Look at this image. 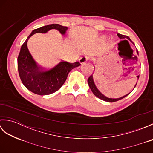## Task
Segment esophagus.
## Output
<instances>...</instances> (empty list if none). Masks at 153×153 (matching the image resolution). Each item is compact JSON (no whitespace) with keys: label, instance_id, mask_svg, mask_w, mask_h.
Segmentation results:
<instances>
[{"label":"esophagus","instance_id":"34e87169","mask_svg":"<svg viewBox=\"0 0 153 153\" xmlns=\"http://www.w3.org/2000/svg\"><path fill=\"white\" fill-rule=\"evenodd\" d=\"M89 56H82V58H80V59H79V62L82 64H85V63H86L87 61H88V60H89Z\"/></svg>","mask_w":153,"mask_h":153}]
</instances>
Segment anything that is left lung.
<instances>
[{"mask_svg": "<svg viewBox=\"0 0 153 153\" xmlns=\"http://www.w3.org/2000/svg\"><path fill=\"white\" fill-rule=\"evenodd\" d=\"M117 35H118V37L120 39H128L129 40L131 39H129V37L128 36H127V35H122V34H120V33H118L117 34ZM137 53H138V51H137ZM137 77L139 78V76H137ZM87 82H88V84H89V86L90 87L91 90L92 91L93 93L95 95L96 97H98V98H99L100 99H102L103 100H105V101H106V102H116V101H118V100H121L122 99L124 98V97H126V96H128L129 94H128V95H126L125 96H123L122 97H120V98H118V99H112V98H108V97H105V95H103L102 94L100 93L99 91L97 89V87L95 85V83H94V82H93V75H91V76L89 77L88 79H87ZM137 85V84H136ZM135 85V86H136Z\"/></svg>", "mask_w": 153, "mask_h": 153, "instance_id": "obj_1", "label": "left lung"}]
</instances>
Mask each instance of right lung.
Masks as SVG:
<instances>
[{
    "label": "right lung",
    "instance_id": "obj_1",
    "mask_svg": "<svg viewBox=\"0 0 153 153\" xmlns=\"http://www.w3.org/2000/svg\"><path fill=\"white\" fill-rule=\"evenodd\" d=\"M51 29H56L62 34H64L68 27L54 24L35 29L22 45L18 57V69L22 83L28 90L39 95H50L57 91L66 82L70 71L81 65L79 62L70 63L62 61L56 66L48 70L37 66L29 52L27 41L33 34L47 33Z\"/></svg>",
    "mask_w": 153,
    "mask_h": 153
}]
</instances>
